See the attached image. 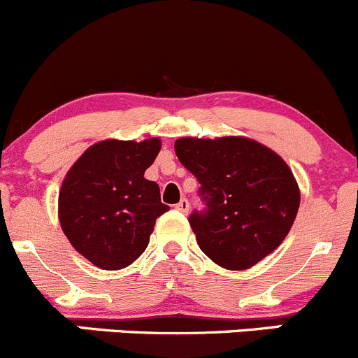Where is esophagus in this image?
<instances>
[{
    "instance_id": "34e87169",
    "label": "esophagus",
    "mask_w": 358,
    "mask_h": 358,
    "mask_svg": "<svg viewBox=\"0 0 358 358\" xmlns=\"http://www.w3.org/2000/svg\"><path fill=\"white\" fill-rule=\"evenodd\" d=\"M189 206H190V204H189V201H187L185 197H183V199L180 201V203L176 204L175 208H176V210H178V211H182V213H187V211H189Z\"/></svg>"
}]
</instances>
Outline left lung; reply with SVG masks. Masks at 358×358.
<instances>
[{"mask_svg":"<svg viewBox=\"0 0 358 358\" xmlns=\"http://www.w3.org/2000/svg\"><path fill=\"white\" fill-rule=\"evenodd\" d=\"M175 152L201 183L206 208L194 211L189 222L199 248L215 264L241 271L282 245L301 192L276 152L243 136L180 138Z\"/></svg>","mask_w":358,"mask_h":358,"instance_id":"obj_1","label":"left lung"}]
</instances>
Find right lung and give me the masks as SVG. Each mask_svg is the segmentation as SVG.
<instances>
[{"label": "right lung", "instance_id": "right-lung-1", "mask_svg": "<svg viewBox=\"0 0 358 358\" xmlns=\"http://www.w3.org/2000/svg\"><path fill=\"white\" fill-rule=\"evenodd\" d=\"M161 150L159 138L105 140L87 148L59 190V222L73 248L94 266L117 271L150 241L155 220L169 210L145 178Z\"/></svg>", "mask_w": 358, "mask_h": 358}]
</instances>
